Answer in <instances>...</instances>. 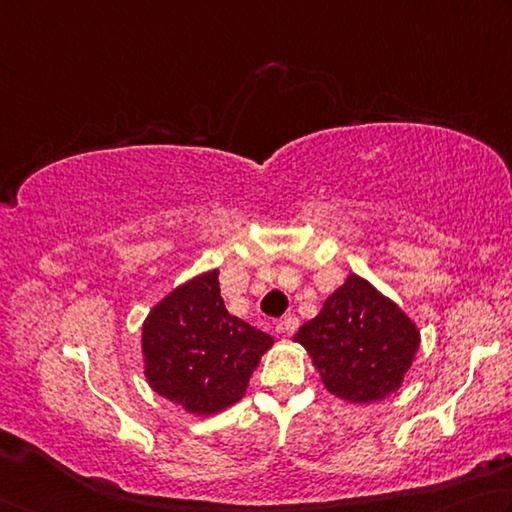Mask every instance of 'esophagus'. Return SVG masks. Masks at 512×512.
Returning <instances> with one entry per match:
<instances>
[{
  "instance_id": "obj_1",
  "label": "esophagus",
  "mask_w": 512,
  "mask_h": 512,
  "mask_svg": "<svg viewBox=\"0 0 512 512\" xmlns=\"http://www.w3.org/2000/svg\"><path fill=\"white\" fill-rule=\"evenodd\" d=\"M297 328H299V319L294 315L283 317L279 321V326H276V330H279V333H283V335H294V333H297Z\"/></svg>"
}]
</instances>
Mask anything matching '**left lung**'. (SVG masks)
Here are the masks:
<instances>
[{
  "label": "left lung",
  "mask_w": 512,
  "mask_h": 512,
  "mask_svg": "<svg viewBox=\"0 0 512 512\" xmlns=\"http://www.w3.org/2000/svg\"><path fill=\"white\" fill-rule=\"evenodd\" d=\"M333 396L366 405L400 389L420 330L396 303L351 274L294 335Z\"/></svg>",
  "instance_id": "1"
}]
</instances>
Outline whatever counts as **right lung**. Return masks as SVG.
<instances>
[{
  "instance_id": "obj_1",
  "label": "right lung",
  "mask_w": 512,
  "mask_h": 512,
  "mask_svg": "<svg viewBox=\"0 0 512 512\" xmlns=\"http://www.w3.org/2000/svg\"><path fill=\"white\" fill-rule=\"evenodd\" d=\"M272 344L263 330L229 315L218 270L204 272L161 299L143 321V373L159 396L188 414L211 416L245 396Z\"/></svg>"
}]
</instances>
